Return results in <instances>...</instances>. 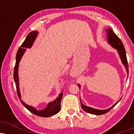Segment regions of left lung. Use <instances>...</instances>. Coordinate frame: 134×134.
<instances>
[{
	"label": "left lung",
	"instance_id": "1",
	"mask_svg": "<svg viewBox=\"0 0 134 134\" xmlns=\"http://www.w3.org/2000/svg\"><path fill=\"white\" fill-rule=\"evenodd\" d=\"M106 31L107 33V41L112 47L116 49V50L118 51V54H119L121 62H122L123 65L125 66L126 70H127V74H129V66H128V62H127V56H126V52L125 48H124V44H123L122 42L120 40L119 38L115 35V33L113 32V31L111 30V28H108L107 30H106ZM78 87L79 89H81V85L79 84H77ZM81 99V107L83 110H84L87 113H91V114L96 115H103L104 113H107V112H108L110 110H111L113 107L116 105V104L120 101L121 98L120 99L119 101H118L115 104H113L111 107L109 108L106 109V110H98V109H94L93 108L87 107V106L84 105L82 103V101Z\"/></svg>",
	"mask_w": 134,
	"mask_h": 134
}]
</instances>
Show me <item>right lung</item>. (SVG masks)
<instances>
[{"label": "right lung", "mask_w": 134, "mask_h": 134, "mask_svg": "<svg viewBox=\"0 0 134 134\" xmlns=\"http://www.w3.org/2000/svg\"><path fill=\"white\" fill-rule=\"evenodd\" d=\"M38 32L37 31H31L30 33L28 34V35L26 36V38L23 44H21V47L18 49V51L17 52L16 57V65H15L14 70V79L15 83H16V86L17 90V93H18V97L20 99L21 103L26 108H27L30 112H31L33 114L37 115L39 116H42V117H49V116H53L57 113H58V111L60 110V103L62 100V98L63 96L62 92L60 94H59L58 96L54 101H51L47 104V107L44 108L43 110H36V108H34L31 106L28 105L26 104L21 99V93L19 91V76H18V68H19V64L22 58L23 55H24V52L26 50V48H30L33 46V44L36 40Z\"/></svg>", "instance_id": "add662e5"}]
</instances>
